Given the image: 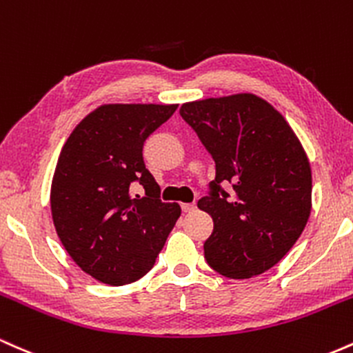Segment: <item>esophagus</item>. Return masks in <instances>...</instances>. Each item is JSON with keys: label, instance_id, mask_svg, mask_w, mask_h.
Masks as SVG:
<instances>
[{"label": "esophagus", "instance_id": "34e87169", "mask_svg": "<svg viewBox=\"0 0 353 353\" xmlns=\"http://www.w3.org/2000/svg\"><path fill=\"white\" fill-rule=\"evenodd\" d=\"M195 208H196L195 203H181V212H183V213L195 212Z\"/></svg>", "mask_w": 353, "mask_h": 353}]
</instances>
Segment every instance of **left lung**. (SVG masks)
<instances>
[{
  "instance_id": "8db88e82",
  "label": "left lung",
  "mask_w": 353,
  "mask_h": 353,
  "mask_svg": "<svg viewBox=\"0 0 353 353\" xmlns=\"http://www.w3.org/2000/svg\"><path fill=\"white\" fill-rule=\"evenodd\" d=\"M180 114L215 160L198 208L213 219L205 260L228 279L270 270L302 235L312 210V170L287 120L252 93L183 103ZM232 183L227 194L219 187Z\"/></svg>"
}]
</instances>
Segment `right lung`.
Returning a JSON list of instances; mask_svg holds the SVG:
<instances>
[{
	"mask_svg": "<svg viewBox=\"0 0 353 353\" xmlns=\"http://www.w3.org/2000/svg\"><path fill=\"white\" fill-rule=\"evenodd\" d=\"M178 105L110 103L93 110L63 145L51 216L63 247L94 280L126 285L152 270L181 208L163 203L143 161V143ZM132 183L145 196L133 199Z\"/></svg>",
	"mask_w": 353,
	"mask_h": 353,
	"instance_id": "1",
	"label": "right lung"
}]
</instances>
